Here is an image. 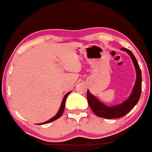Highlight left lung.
Masks as SVG:
<instances>
[{"mask_svg":"<svg viewBox=\"0 0 152 152\" xmlns=\"http://www.w3.org/2000/svg\"><path fill=\"white\" fill-rule=\"evenodd\" d=\"M121 50L126 51L130 56L137 73L135 83L129 98L121 104L109 106L101 102L95 96L90 93L89 91H87V100L93 112L99 117L107 118V119L120 118L128 114L137 105L140 99L141 92H142V72L137 59L131 50L124 48H121Z\"/></svg>","mask_w":152,"mask_h":152,"instance_id":"obj_1","label":"left lung"}]
</instances>
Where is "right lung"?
<instances>
[{
  "instance_id": "1",
  "label": "right lung",
  "mask_w": 152,
  "mask_h": 152,
  "mask_svg": "<svg viewBox=\"0 0 152 152\" xmlns=\"http://www.w3.org/2000/svg\"><path fill=\"white\" fill-rule=\"evenodd\" d=\"M71 91H69V93H67L66 94L65 96H64V99H63L62 100V102H61V106H60V109H59L58 113H57L55 115V116H53V117H52L50 119L48 120V121H45L43 122V123H40L38 124V125H41V124H48V123H50V122H52L53 121H55L56 119H57V118H60L61 116H62L63 113H64V109H65V104H66V98H67V96H69V94L71 93Z\"/></svg>"
}]
</instances>
